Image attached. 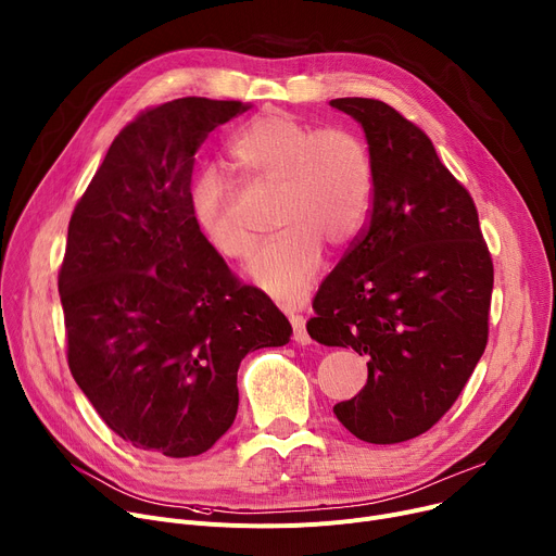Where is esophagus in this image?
Listing matches in <instances>:
<instances>
[{
  "label": "esophagus",
  "instance_id": "esophagus-1",
  "mask_svg": "<svg viewBox=\"0 0 556 556\" xmlns=\"http://www.w3.org/2000/svg\"><path fill=\"white\" fill-rule=\"evenodd\" d=\"M290 324H292V340L298 342V344H302V346H306V344H311L313 340H311V336H308V330H306V319H304V315H290Z\"/></svg>",
  "mask_w": 556,
  "mask_h": 556
}]
</instances>
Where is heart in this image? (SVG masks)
Wrapping results in <instances>:
<instances>
[{
  "label": "heart",
  "instance_id": "heart-1",
  "mask_svg": "<svg viewBox=\"0 0 556 556\" xmlns=\"http://www.w3.org/2000/svg\"><path fill=\"white\" fill-rule=\"evenodd\" d=\"M228 152L252 180L273 185V226L281 228L248 268L254 283L286 302L300 300L324 264V243H353L374 201V165L364 140L346 127L317 129L281 109L250 118ZM190 212L210 248L241 262L254 245L232 214V185L203 169L190 188Z\"/></svg>",
  "mask_w": 556,
  "mask_h": 556
}]
</instances>
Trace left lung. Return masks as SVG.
<instances>
[{
    "label": "left lung",
    "mask_w": 556,
    "mask_h": 556,
    "mask_svg": "<svg viewBox=\"0 0 556 556\" xmlns=\"http://www.w3.org/2000/svg\"><path fill=\"white\" fill-rule=\"evenodd\" d=\"M364 129L368 226L315 294L308 336L366 355L364 389L332 406L359 440L393 445L445 416L488 344L494 266L469 192L393 106L330 100Z\"/></svg>",
    "instance_id": "left-lung-1"
}]
</instances>
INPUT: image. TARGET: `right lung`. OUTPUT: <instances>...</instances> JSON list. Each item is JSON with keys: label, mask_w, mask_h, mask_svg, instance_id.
<instances>
[{"label": "right lung", "mask_w": 556, "mask_h": 556, "mask_svg": "<svg viewBox=\"0 0 556 556\" xmlns=\"http://www.w3.org/2000/svg\"><path fill=\"white\" fill-rule=\"evenodd\" d=\"M250 106L178 98L142 111L68 220L58 279L68 368L106 427L142 452H207L237 418L241 359L292 336L190 212L194 154Z\"/></svg>", "instance_id": "add662e5"}]
</instances>
